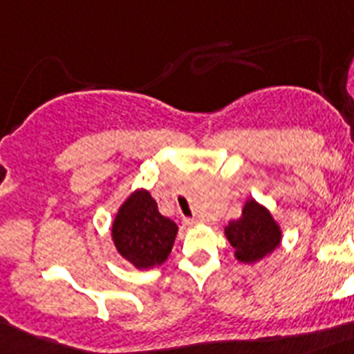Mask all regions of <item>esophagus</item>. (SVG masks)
Wrapping results in <instances>:
<instances>
[{
    "mask_svg": "<svg viewBox=\"0 0 354 354\" xmlns=\"http://www.w3.org/2000/svg\"><path fill=\"white\" fill-rule=\"evenodd\" d=\"M183 223H185L187 227H192V225H196L198 220L196 218H185V220H183Z\"/></svg>",
    "mask_w": 354,
    "mask_h": 354,
    "instance_id": "34e87169",
    "label": "esophagus"
}]
</instances>
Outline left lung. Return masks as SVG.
<instances>
[{
    "instance_id": "8db88e82",
    "label": "left lung",
    "mask_w": 354,
    "mask_h": 354,
    "mask_svg": "<svg viewBox=\"0 0 354 354\" xmlns=\"http://www.w3.org/2000/svg\"><path fill=\"white\" fill-rule=\"evenodd\" d=\"M225 236L238 261L254 263L280 245L281 231L266 207L257 200H247L242 216L225 227Z\"/></svg>"
}]
</instances>
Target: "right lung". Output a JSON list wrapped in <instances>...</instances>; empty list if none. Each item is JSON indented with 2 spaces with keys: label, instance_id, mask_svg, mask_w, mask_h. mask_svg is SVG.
Returning a JSON list of instances; mask_svg holds the SVG:
<instances>
[{
  "label": "right lung",
  "instance_id": "1",
  "mask_svg": "<svg viewBox=\"0 0 354 354\" xmlns=\"http://www.w3.org/2000/svg\"><path fill=\"white\" fill-rule=\"evenodd\" d=\"M112 242L136 269L162 266L171 254L178 225L163 216L151 192L138 189L122 203L112 222Z\"/></svg>",
  "mask_w": 354,
  "mask_h": 354
}]
</instances>
